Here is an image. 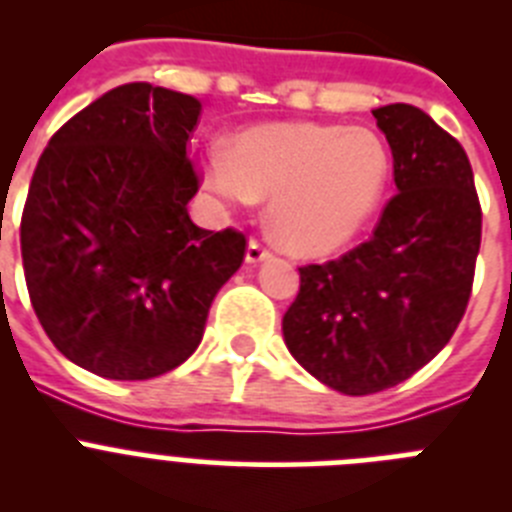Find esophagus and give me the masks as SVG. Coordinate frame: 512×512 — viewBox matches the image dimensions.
<instances>
[{
  "instance_id": "1",
  "label": "esophagus",
  "mask_w": 512,
  "mask_h": 512,
  "mask_svg": "<svg viewBox=\"0 0 512 512\" xmlns=\"http://www.w3.org/2000/svg\"><path fill=\"white\" fill-rule=\"evenodd\" d=\"M269 256H271V248L266 246L264 241H259V238H251V243H248V251H246L248 264H259V261L269 259Z\"/></svg>"
}]
</instances>
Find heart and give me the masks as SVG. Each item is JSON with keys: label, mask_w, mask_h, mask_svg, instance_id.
<instances>
[{"label": "heart", "mask_w": 512, "mask_h": 512, "mask_svg": "<svg viewBox=\"0 0 512 512\" xmlns=\"http://www.w3.org/2000/svg\"><path fill=\"white\" fill-rule=\"evenodd\" d=\"M205 182L233 205L271 197L279 241L302 256H325L374 217L390 182V153L366 128L271 122L238 135L230 151L210 148Z\"/></svg>", "instance_id": "heart-1"}]
</instances>
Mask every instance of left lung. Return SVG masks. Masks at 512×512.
Here are the masks:
<instances>
[{"label": "left lung", "instance_id": "8db88e82", "mask_svg": "<svg viewBox=\"0 0 512 512\" xmlns=\"http://www.w3.org/2000/svg\"><path fill=\"white\" fill-rule=\"evenodd\" d=\"M392 148L397 194L372 238L300 266L282 320L307 372L343 395L405 382L454 336L474 282L482 207L459 140L413 104L372 110Z\"/></svg>", "mask_w": 512, "mask_h": 512}]
</instances>
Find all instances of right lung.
<instances>
[{"mask_svg":"<svg viewBox=\"0 0 512 512\" xmlns=\"http://www.w3.org/2000/svg\"><path fill=\"white\" fill-rule=\"evenodd\" d=\"M200 99L146 81L110 89L56 130L20 223L30 302L53 346L107 379H151L194 354L246 235L202 230L187 202Z\"/></svg>","mask_w":512,"mask_h":512,"instance_id":"add662e5","label":"right lung"}]
</instances>
